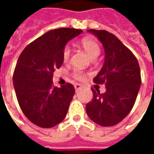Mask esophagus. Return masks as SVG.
I'll return each instance as SVG.
<instances>
[{
	"label": "esophagus",
	"mask_w": 154,
	"mask_h": 154,
	"mask_svg": "<svg viewBox=\"0 0 154 154\" xmlns=\"http://www.w3.org/2000/svg\"><path fill=\"white\" fill-rule=\"evenodd\" d=\"M74 87H75L76 91H78L79 89H81V88H82V85H81V84L77 83V84H75V85H74Z\"/></svg>",
	"instance_id": "obj_1"
}]
</instances>
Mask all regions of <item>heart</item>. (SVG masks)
<instances>
[{
    "mask_svg": "<svg viewBox=\"0 0 154 154\" xmlns=\"http://www.w3.org/2000/svg\"><path fill=\"white\" fill-rule=\"evenodd\" d=\"M81 43H82V45L84 49L92 58H96L99 56L100 53V48L97 41L90 38H82ZM71 54H72L71 48L67 45L65 46L63 49V54H62L63 60L64 63H67L69 61ZM72 75L76 80L82 81L85 78V73L79 69H75V70L72 71Z\"/></svg>",
    "mask_w": 154,
    "mask_h": 154,
    "instance_id": "heart-1",
    "label": "heart"
}]
</instances>
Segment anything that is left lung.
<instances>
[{"label": "left lung", "mask_w": 154, "mask_h": 154, "mask_svg": "<svg viewBox=\"0 0 154 154\" xmlns=\"http://www.w3.org/2000/svg\"><path fill=\"white\" fill-rule=\"evenodd\" d=\"M105 49V62L94 77L96 84H105L106 91L92 90L93 98L86 106L90 119L100 126L117 125L128 116L135 103L141 75L139 62L121 41L106 30L88 29Z\"/></svg>", "instance_id": "obj_1"}]
</instances>
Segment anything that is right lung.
<instances>
[{"label":"right lung","mask_w":154,"mask_h":154,"mask_svg":"<svg viewBox=\"0 0 154 154\" xmlns=\"http://www.w3.org/2000/svg\"><path fill=\"white\" fill-rule=\"evenodd\" d=\"M82 29L60 28L45 33L22 51L13 73L20 109L35 125L52 128L66 117L75 88L71 83L54 87L56 68L63 63V49Z\"/></svg>","instance_id":"add662e5"}]
</instances>
